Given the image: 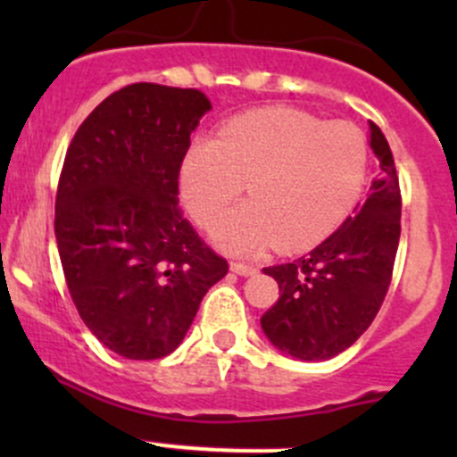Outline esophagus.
I'll return each mask as SVG.
<instances>
[{
    "label": "esophagus",
    "mask_w": 457,
    "mask_h": 457,
    "mask_svg": "<svg viewBox=\"0 0 457 457\" xmlns=\"http://www.w3.org/2000/svg\"><path fill=\"white\" fill-rule=\"evenodd\" d=\"M229 270L238 276H252L258 271L256 265H250V262H241V261H234L232 265H229Z\"/></svg>",
    "instance_id": "esophagus-1"
}]
</instances>
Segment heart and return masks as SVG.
I'll return each instance as SVG.
<instances>
[{
    "instance_id": "1",
    "label": "heart",
    "mask_w": 457,
    "mask_h": 457,
    "mask_svg": "<svg viewBox=\"0 0 457 457\" xmlns=\"http://www.w3.org/2000/svg\"><path fill=\"white\" fill-rule=\"evenodd\" d=\"M365 174L367 141L353 123L261 108L234 117L216 139L192 141L181 163V196L192 219L210 228L247 182L253 199L216 224V243L237 254L274 243L292 252L343 223Z\"/></svg>"
}]
</instances>
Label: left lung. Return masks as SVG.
Instances as JSON below:
<instances>
[{
	"label": "left lung",
	"instance_id": "8db88e82",
	"mask_svg": "<svg viewBox=\"0 0 457 457\" xmlns=\"http://www.w3.org/2000/svg\"><path fill=\"white\" fill-rule=\"evenodd\" d=\"M371 150L380 177L356 216H349L310 254L265 267L280 298L261 318L262 331L280 352L301 361H327L352 347L380 310L394 274L400 241V196L394 154L376 123Z\"/></svg>",
	"mask_w": 457,
	"mask_h": 457
}]
</instances>
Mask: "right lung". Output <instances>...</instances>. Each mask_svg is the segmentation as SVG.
<instances>
[{"instance_id": "add662e5", "label": "right lung", "mask_w": 457, "mask_h": 457, "mask_svg": "<svg viewBox=\"0 0 457 457\" xmlns=\"http://www.w3.org/2000/svg\"><path fill=\"white\" fill-rule=\"evenodd\" d=\"M210 108L195 87L126 86L63 159L54 237L68 292L99 343L130 361L172 353L229 270L179 207L183 156Z\"/></svg>"}]
</instances>
